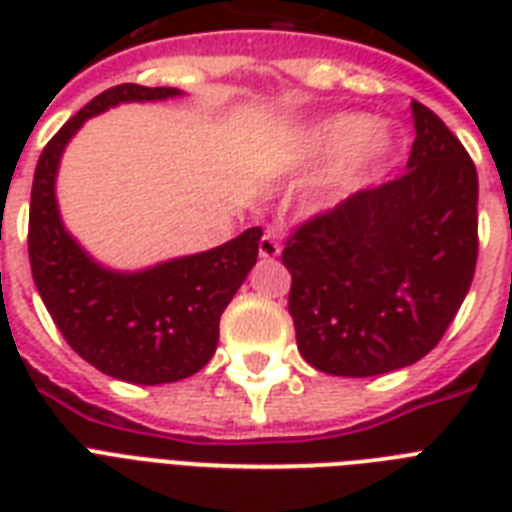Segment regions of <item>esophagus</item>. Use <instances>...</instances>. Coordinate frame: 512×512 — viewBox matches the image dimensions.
Instances as JSON below:
<instances>
[{
	"label": "esophagus",
	"instance_id": "34e87169",
	"mask_svg": "<svg viewBox=\"0 0 512 512\" xmlns=\"http://www.w3.org/2000/svg\"><path fill=\"white\" fill-rule=\"evenodd\" d=\"M257 249H260V257H263V260H273V257H279L281 244L276 241V236L265 233L263 239H260V244H257Z\"/></svg>",
	"mask_w": 512,
	"mask_h": 512
}]
</instances>
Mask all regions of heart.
<instances>
[{"mask_svg":"<svg viewBox=\"0 0 512 512\" xmlns=\"http://www.w3.org/2000/svg\"><path fill=\"white\" fill-rule=\"evenodd\" d=\"M390 148L393 138L388 130L372 127L361 114H337L305 130L289 162L295 167H313L329 156L342 154L335 170L321 180L316 191V204L327 207L372 180L390 156Z\"/></svg>","mask_w":512,"mask_h":512,"instance_id":"1","label":"heart"}]
</instances>
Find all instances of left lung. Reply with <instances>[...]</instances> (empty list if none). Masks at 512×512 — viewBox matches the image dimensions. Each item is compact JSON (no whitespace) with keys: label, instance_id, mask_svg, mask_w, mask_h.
Returning a JSON list of instances; mask_svg holds the SVG:
<instances>
[{"label":"left lung","instance_id":"obj_1","mask_svg":"<svg viewBox=\"0 0 512 512\" xmlns=\"http://www.w3.org/2000/svg\"><path fill=\"white\" fill-rule=\"evenodd\" d=\"M406 172L308 217L281 252L297 348L319 372L374 377L428 356L478 260V175L457 135L412 100Z\"/></svg>","mask_w":512,"mask_h":512}]
</instances>
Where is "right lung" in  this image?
Returning <instances> with one entry per match:
<instances>
[{
  "instance_id": "right-lung-1",
  "label": "right lung",
  "mask_w": 512,
  "mask_h": 512,
  "mask_svg": "<svg viewBox=\"0 0 512 512\" xmlns=\"http://www.w3.org/2000/svg\"><path fill=\"white\" fill-rule=\"evenodd\" d=\"M175 87L116 84L60 127L36 162L28 209L31 276L55 327L79 356L116 380L162 385L215 356L220 316L257 263L263 231L138 273L98 265L60 223L55 175L66 143L90 116L130 100H164Z\"/></svg>"
}]
</instances>
